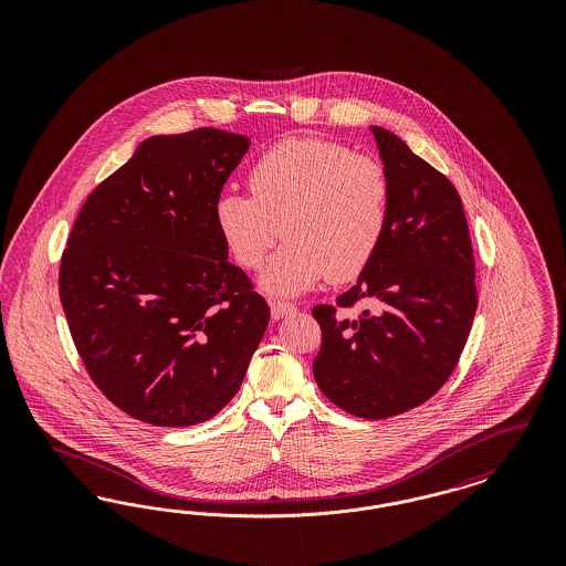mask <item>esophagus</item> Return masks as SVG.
Segmentation results:
<instances>
[{
    "instance_id": "1",
    "label": "esophagus",
    "mask_w": 566,
    "mask_h": 566,
    "mask_svg": "<svg viewBox=\"0 0 566 566\" xmlns=\"http://www.w3.org/2000/svg\"><path fill=\"white\" fill-rule=\"evenodd\" d=\"M296 307L289 301H271V318L273 321H280V318H286L291 314H295Z\"/></svg>"
}]
</instances>
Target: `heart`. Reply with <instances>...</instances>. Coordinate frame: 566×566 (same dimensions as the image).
<instances>
[{
	"label": "heart",
	"instance_id": "obj_1",
	"mask_svg": "<svg viewBox=\"0 0 566 566\" xmlns=\"http://www.w3.org/2000/svg\"><path fill=\"white\" fill-rule=\"evenodd\" d=\"M248 190L218 197L216 229L248 270L263 265L282 233L289 238L261 275L270 295H301L326 275H360L388 231L386 167L337 142L293 137L271 146L250 167Z\"/></svg>",
	"mask_w": 566,
	"mask_h": 566
}]
</instances>
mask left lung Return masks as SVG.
<instances>
[{"label": "left lung", "instance_id": "left-lung-1", "mask_svg": "<svg viewBox=\"0 0 566 566\" xmlns=\"http://www.w3.org/2000/svg\"><path fill=\"white\" fill-rule=\"evenodd\" d=\"M390 178V220L374 261L339 307L369 305L354 321L316 305L323 346L314 377L326 399L356 418L384 420L429 401L448 381L478 310L475 261L454 185L371 127Z\"/></svg>", "mask_w": 566, "mask_h": 566}]
</instances>
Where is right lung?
Returning a JSON list of instances; mask_svg holds the SVG:
<instances>
[{
	"instance_id": "obj_1",
	"label": "right lung",
	"mask_w": 566,
	"mask_h": 566,
	"mask_svg": "<svg viewBox=\"0 0 566 566\" xmlns=\"http://www.w3.org/2000/svg\"><path fill=\"white\" fill-rule=\"evenodd\" d=\"M250 137L153 135L88 195L59 296L97 388L155 427H192L229 403L270 324L216 229L214 206Z\"/></svg>"
}]
</instances>
